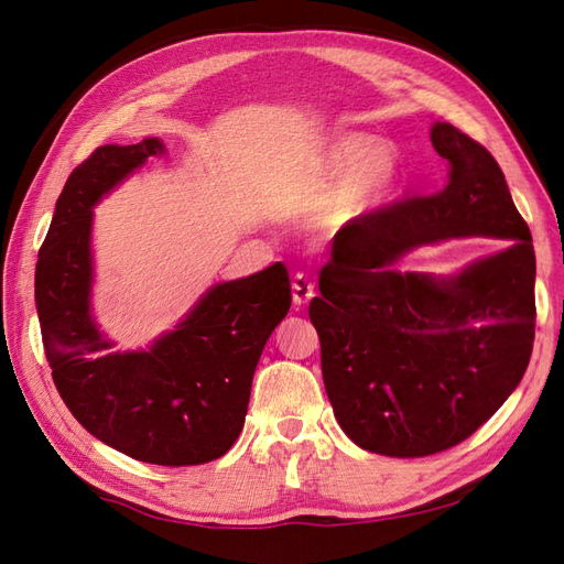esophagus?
Segmentation results:
<instances>
[{
  "label": "esophagus",
  "instance_id": "34e87169",
  "mask_svg": "<svg viewBox=\"0 0 564 564\" xmlns=\"http://www.w3.org/2000/svg\"><path fill=\"white\" fill-rule=\"evenodd\" d=\"M315 296V284L303 275V272H296L294 280H292V299H294V305H305L311 299Z\"/></svg>",
  "mask_w": 564,
  "mask_h": 564
}]
</instances>
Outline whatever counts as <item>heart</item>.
Segmentation results:
<instances>
[{"instance_id":"heart-1","label":"heart","mask_w":564,"mask_h":564,"mask_svg":"<svg viewBox=\"0 0 564 564\" xmlns=\"http://www.w3.org/2000/svg\"><path fill=\"white\" fill-rule=\"evenodd\" d=\"M395 145L373 143L367 133L334 139L319 160L322 195L311 207V224L338 232L381 209L400 183Z\"/></svg>"}]
</instances>
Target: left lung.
Instances as JSON below:
<instances>
[{
  "label": "left lung",
  "mask_w": 564,
  "mask_h": 564,
  "mask_svg": "<svg viewBox=\"0 0 564 564\" xmlns=\"http://www.w3.org/2000/svg\"><path fill=\"white\" fill-rule=\"evenodd\" d=\"M445 191L344 228L311 301L322 377L344 433L373 454L416 458L470 437L518 388L534 346L536 259L501 166L435 122ZM460 236L510 239L454 276L402 273L404 252Z\"/></svg>",
  "instance_id": "left-lung-1"
}]
</instances>
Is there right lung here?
<instances>
[{
  "label": "right lung",
  "instance_id": "1",
  "mask_svg": "<svg viewBox=\"0 0 564 564\" xmlns=\"http://www.w3.org/2000/svg\"><path fill=\"white\" fill-rule=\"evenodd\" d=\"M160 139L100 145L67 178L40 249L35 303L51 377L94 437L143 464L199 466L240 437L256 365L286 317L282 263L214 284L172 332L141 350H115L91 308L94 207L164 155Z\"/></svg>",
  "mask_w": 564,
  "mask_h": 564
}]
</instances>
